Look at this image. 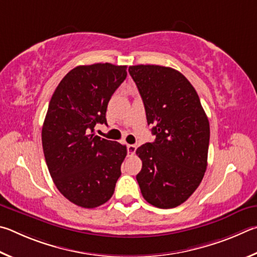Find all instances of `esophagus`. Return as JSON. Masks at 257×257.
I'll return each mask as SVG.
<instances>
[{
    "label": "esophagus",
    "mask_w": 257,
    "mask_h": 257,
    "mask_svg": "<svg viewBox=\"0 0 257 257\" xmlns=\"http://www.w3.org/2000/svg\"><path fill=\"white\" fill-rule=\"evenodd\" d=\"M136 151H137V146H134V145L127 146V155L128 156H133L134 154H136Z\"/></svg>",
    "instance_id": "1"
}]
</instances>
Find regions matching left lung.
Listing matches in <instances>:
<instances>
[{
	"mask_svg": "<svg viewBox=\"0 0 257 257\" xmlns=\"http://www.w3.org/2000/svg\"><path fill=\"white\" fill-rule=\"evenodd\" d=\"M128 72L154 124V142L137 149L142 196L160 209L184 203L203 179L208 166L210 125L199 94L181 72L160 65H133Z\"/></svg>",
	"mask_w": 257,
	"mask_h": 257,
	"instance_id": "8db88e82",
	"label": "left lung"
}]
</instances>
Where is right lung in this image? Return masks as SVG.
Masks as SVG:
<instances>
[{
	"label": "right lung",
	"mask_w": 257,
	"mask_h": 257,
	"mask_svg": "<svg viewBox=\"0 0 257 257\" xmlns=\"http://www.w3.org/2000/svg\"><path fill=\"white\" fill-rule=\"evenodd\" d=\"M126 75V65H79L49 101L42 130L45 160L57 190L81 208L106 203L121 174L126 147L90 133L107 124V105Z\"/></svg>",
	"instance_id": "right-lung-1"
}]
</instances>
